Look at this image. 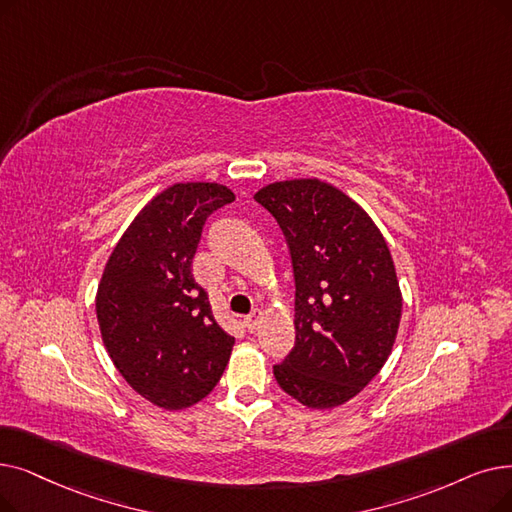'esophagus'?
<instances>
[{"mask_svg": "<svg viewBox=\"0 0 512 512\" xmlns=\"http://www.w3.org/2000/svg\"><path fill=\"white\" fill-rule=\"evenodd\" d=\"M261 318H263V311H261V309H253L251 316L244 318V326H247L251 332H255L257 326H259V322H261Z\"/></svg>", "mask_w": 512, "mask_h": 512, "instance_id": "1", "label": "esophagus"}]
</instances>
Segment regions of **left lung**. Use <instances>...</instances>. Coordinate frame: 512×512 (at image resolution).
Instances as JSON below:
<instances>
[{
	"label": "left lung",
	"instance_id": "8db88e82",
	"mask_svg": "<svg viewBox=\"0 0 512 512\" xmlns=\"http://www.w3.org/2000/svg\"><path fill=\"white\" fill-rule=\"evenodd\" d=\"M255 201L278 219L295 276V347L274 366L276 381L307 408L343 406L381 372L402 320L387 242L318 177L268 184Z\"/></svg>",
	"mask_w": 512,
	"mask_h": 512
}]
</instances>
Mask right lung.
Wrapping results in <instances>:
<instances>
[{
    "label": "right lung",
    "instance_id": "obj_1",
    "mask_svg": "<svg viewBox=\"0 0 512 512\" xmlns=\"http://www.w3.org/2000/svg\"><path fill=\"white\" fill-rule=\"evenodd\" d=\"M215 182H180L133 217L96 293L104 347L133 391L163 410L201 402L224 374L234 337L192 278L207 217L234 201Z\"/></svg>",
    "mask_w": 512,
    "mask_h": 512
}]
</instances>
